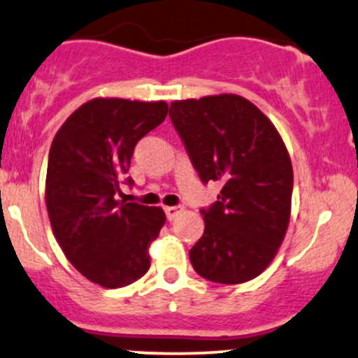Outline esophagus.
Instances as JSON below:
<instances>
[{"instance_id": "obj_1", "label": "esophagus", "mask_w": 358, "mask_h": 358, "mask_svg": "<svg viewBox=\"0 0 358 358\" xmlns=\"http://www.w3.org/2000/svg\"><path fill=\"white\" fill-rule=\"evenodd\" d=\"M180 211H182V206H165V215H167V220H174Z\"/></svg>"}]
</instances>
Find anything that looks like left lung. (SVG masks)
I'll return each mask as SVG.
<instances>
[{
	"mask_svg": "<svg viewBox=\"0 0 358 358\" xmlns=\"http://www.w3.org/2000/svg\"><path fill=\"white\" fill-rule=\"evenodd\" d=\"M169 116L201 182L224 184L217 201L199 210L205 232L189 251L194 271L225 285L256 278L290 220L294 172L285 143L241 95L176 101Z\"/></svg>",
	"mask_w": 358,
	"mask_h": 358,
	"instance_id": "left-lung-1",
	"label": "left lung"
}]
</instances>
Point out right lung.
Wrapping results in <instances>:
<instances>
[{"mask_svg": "<svg viewBox=\"0 0 358 358\" xmlns=\"http://www.w3.org/2000/svg\"><path fill=\"white\" fill-rule=\"evenodd\" d=\"M165 102L94 99L64 121L49 150L45 205L68 261L90 282L126 287L150 268L165 213L117 201L138 141L167 116ZM126 184L131 186L133 179Z\"/></svg>", "mask_w": 358, "mask_h": 358, "instance_id": "1", "label": "right lung"}]
</instances>
